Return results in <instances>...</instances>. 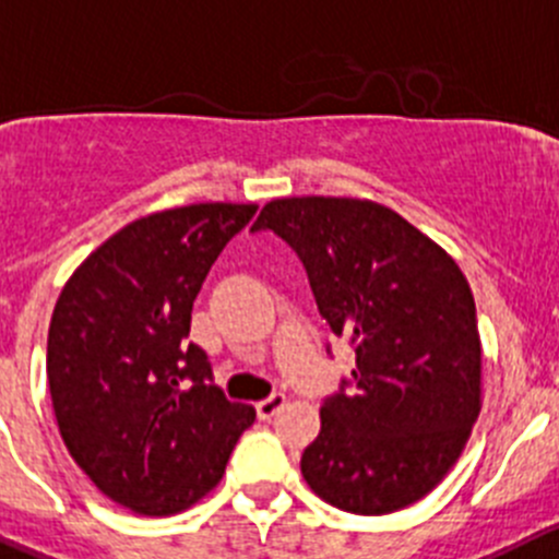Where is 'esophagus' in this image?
<instances>
[{
    "label": "esophagus",
    "mask_w": 559,
    "mask_h": 559,
    "mask_svg": "<svg viewBox=\"0 0 559 559\" xmlns=\"http://www.w3.org/2000/svg\"><path fill=\"white\" fill-rule=\"evenodd\" d=\"M285 403H288V397H285L283 392H274V395L265 397V401H260L254 408H258L260 419H271V417H276V414H280V408H283Z\"/></svg>",
    "instance_id": "esophagus-1"
}]
</instances>
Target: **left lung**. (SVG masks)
Returning <instances> with one entry per match:
<instances>
[{
	"label": "left lung",
	"mask_w": 559,
	"mask_h": 559,
	"mask_svg": "<svg viewBox=\"0 0 559 559\" xmlns=\"http://www.w3.org/2000/svg\"><path fill=\"white\" fill-rule=\"evenodd\" d=\"M305 263L318 312L350 337L356 390L321 406L301 455L307 486L340 510L384 515L428 497L455 466L483 408L475 296L448 249L362 197H280L252 230Z\"/></svg>",
	"instance_id": "obj_1"
}]
</instances>
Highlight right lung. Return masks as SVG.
I'll list each match as a JSON object with an SVG mask.
<instances>
[{"instance_id":"1","label":"right lung","mask_w":559,"mask_h":559,"mask_svg":"<svg viewBox=\"0 0 559 559\" xmlns=\"http://www.w3.org/2000/svg\"><path fill=\"white\" fill-rule=\"evenodd\" d=\"M254 211L194 203L129 222L76 265L51 312L46 376L62 442L100 493L140 515L209 497L254 423L186 340L205 274Z\"/></svg>"}]
</instances>
